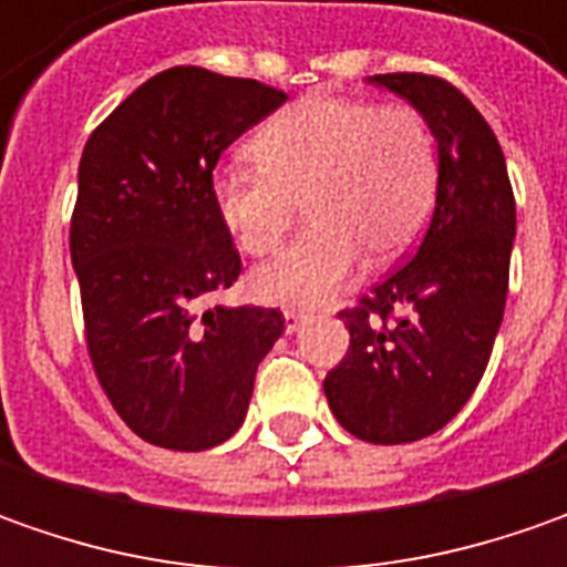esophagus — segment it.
<instances>
[{
    "mask_svg": "<svg viewBox=\"0 0 567 567\" xmlns=\"http://www.w3.org/2000/svg\"><path fill=\"white\" fill-rule=\"evenodd\" d=\"M284 321H287V334H296V331L309 321V316H302V312H296V309H287V312H284Z\"/></svg>",
    "mask_w": 567,
    "mask_h": 567,
    "instance_id": "obj_1",
    "label": "esophagus"
}]
</instances>
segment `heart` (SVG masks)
<instances>
[{
  "label": "heart",
  "instance_id": "heart-1",
  "mask_svg": "<svg viewBox=\"0 0 567 567\" xmlns=\"http://www.w3.org/2000/svg\"><path fill=\"white\" fill-rule=\"evenodd\" d=\"M249 151L214 169L210 202L251 258L271 255L306 205L312 224L251 274V293L290 309L328 306L365 251L410 249L439 195V147L410 106L316 94L265 122Z\"/></svg>",
  "mask_w": 567,
  "mask_h": 567
}]
</instances>
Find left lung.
I'll list each match as a JSON object with an SVG mask.
<instances>
[{
    "label": "left lung",
    "mask_w": 567,
    "mask_h": 567,
    "mask_svg": "<svg viewBox=\"0 0 567 567\" xmlns=\"http://www.w3.org/2000/svg\"><path fill=\"white\" fill-rule=\"evenodd\" d=\"M429 125L439 195L416 255L343 312L350 350L324 379L338 423L372 445L416 442L447 425L486 372L502 328L514 195L502 144L454 84L372 75Z\"/></svg>",
    "instance_id": "8db88e82"
}]
</instances>
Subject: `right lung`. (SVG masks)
Here are the masks:
<instances>
[{
  "label": "right lung",
  "mask_w": 567,
  "mask_h": 567,
  "mask_svg": "<svg viewBox=\"0 0 567 567\" xmlns=\"http://www.w3.org/2000/svg\"><path fill=\"white\" fill-rule=\"evenodd\" d=\"M287 94L176 65L100 122L78 166L72 265L87 353L125 425L169 451H205L243 425L280 309L198 306L243 271L210 202L220 154Z\"/></svg>",
  "instance_id": "obj_1"
}]
</instances>
